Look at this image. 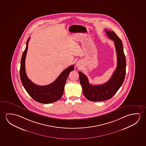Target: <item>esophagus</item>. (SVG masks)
<instances>
[{
	"mask_svg": "<svg viewBox=\"0 0 146 146\" xmlns=\"http://www.w3.org/2000/svg\"><path fill=\"white\" fill-rule=\"evenodd\" d=\"M76 66L77 67L80 68L81 67V64L79 62H77L76 64Z\"/></svg>",
	"mask_w": 146,
	"mask_h": 146,
	"instance_id": "34e87169",
	"label": "esophagus"
}]
</instances>
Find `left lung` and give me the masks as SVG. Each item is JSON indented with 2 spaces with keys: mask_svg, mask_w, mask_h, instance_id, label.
Returning <instances> with one entry per match:
<instances>
[{
  "mask_svg": "<svg viewBox=\"0 0 146 146\" xmlns=\"http://www.w3.org/2000/svg\"><path fill=\"white\" fill-rule=\"evenodd\" d=\"M105 32L107 36L114 41L116 50L117 67L112 76L106 83L94 85L90 84L85 75L79 72L83 94L86 99L92 102L105 101L111 99L121 87L125 76V56L122 41L114 32L108 30H105Z\"/></svg>",
  "mask_w": 146,
  "mask_h": 146,
  "instance_id": "8db88e82",
  "label": "left lung"
}]
</instances>
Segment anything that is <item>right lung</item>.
Segmentation results:
<instances>
[{
  "mask_svg": "<svg viewBox=\"0 0 146 146\" xmlns=\"http://www.w3.org/2000/svg\"><path fill=\"white\" fill-rule=\"evenodd\" d=\"M30 39L29 37L27 40L26 47L21 61V80L26 92L35 101L43 104L54 103L62 97L66 81L70 72L74 70V65L64 70L56 80L50 84L40 86L34 84L28 78L25 70V58Z\"/></svg>",
  "mask_w": 146,
  "mask_h": 146,
  "instance_id": "1",
  "label": "right lung"
}]
</instances>
